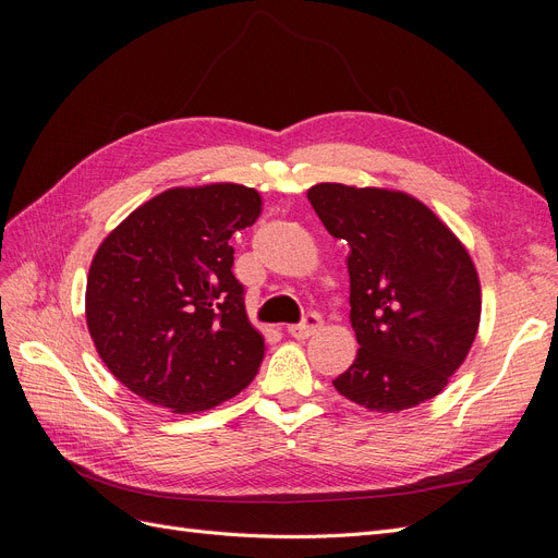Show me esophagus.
Returning <instances> with one entry per match:
<instances>
[{
    "instance_id": "esophagus-1",
    "label": "esophagus",
    "mask_w": 558,
    "mask_h": 558,
    "mask_svg": "<svg viewBox=\"0 0 558 558\" xmlns=\"http://www.w3.org/2000/svg\"><path fill=\"white\" fill-rule=\"evenodd\" d=\"M320 324H324V320H320V316L316 312H310V314L302 316L300 324L289 326V335L295 337V340H307L310 335H314L320 328Z\"/></svg>"
}]
</instances>
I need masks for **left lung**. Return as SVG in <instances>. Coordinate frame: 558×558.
<instances>
[{
  "label": "left lung",
  "mask_w": 558,
  "mask_h": 558,
  "mask_svg": "<svg viewBox=\"0 0 558 558\" xmlns=\"http://www.w3.org/2000/svg\"><path fill=\"white\" fill-rule=\"evenodd\" d=\"M316 216L351 246V326L359 353L332 381L375 412L435 398L477 335L482 295L465 246L418 199L381 189L318 183Z\"/></svg>",
  "instance_id": "left-lung-1"
}]
</instances>
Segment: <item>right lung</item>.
<instances>
[{"label":"right lung","instance_id":"right-lung-1","mask_svg":"<svg viewBox=\"0 0 558 558\" xmlns=\"http://www.w3.org/2000/svg\"><path fill=\"white\" fill-rule=\"evenodd\" d=\"M260 195L238 183L172 189L134 209L97 248L86 318L99 359L140 398L199 412L238 396L265 342L232 275L238 230Z\"/></svg>","mask_w":558,"mask_h":558}]
</instances>
